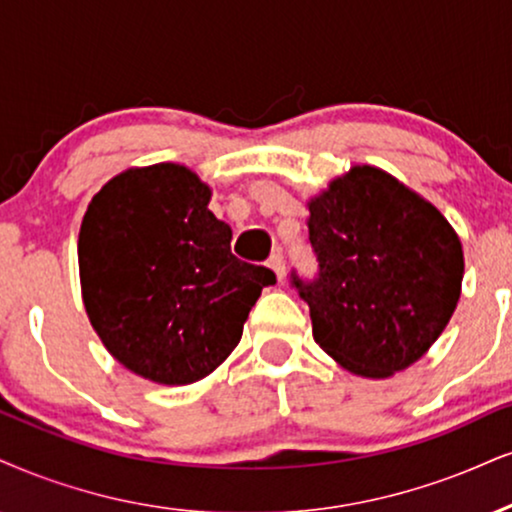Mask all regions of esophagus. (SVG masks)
Segmentation results:
<instances>
[{"label":"esophagus","instance_id":"esophagus-1","mask_svg":"<svg viewBox=\"0 0 512 512\" xmlns=\"http://www.w3.org/2000/svg\"><path fill=\"white\" fill-rule=\"evenodd\" d=\"M268 266L275 270L277 280L282 282V277H285V256H282V251H273V254H270Z\"/></svg>","mask_w":512,"mask_h":512}]
</instances>
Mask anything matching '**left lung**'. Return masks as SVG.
<instances>
[{"label":"left lung","instance_id":"1","mask_svg":"<svg viewBox=\"0 0 512 512\" xmlns=\"http://www.w3.org/2000/svg\"><path fill=\"white\" fill-rule=\"evenodd\" d=\"M318 273L289 282L313 339L346 370L389 377L437 342L460 299L463 246L430 201L380 168L356 166L308 204Z\"/></svg>","mask_w":512,"mask_h":512}]
</instances>
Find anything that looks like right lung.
Wrapping results in <instances>:
<instances>
[{
  "mask_svg": "<svg viewBox=\"0 0 512 512\" xmlns=\"http://www.w3.org/2000/svg\"><path fill=\"white\" fill-rule=\"evenodd\" d=\"M211 189L178 163L130 168L87 206L78 237L85 311L113 358L159 384L206 377L242 339L266 266L232 254Z\"/></svg>",
  "mask_w": 512,
  "mask_h": 512,
  "instance_id": "right-lung-1",
  "label": "right lung"
}]
</instances>
